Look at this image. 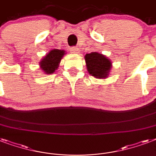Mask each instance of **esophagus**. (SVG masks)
<instances>
[{
    "label": "esophagus",
    "instance_id": "34e87169",
    "mask_svg": "<svg viewBox=\"0 0 156 156\" xmlns=\"http://www.w3.org/2000/svg\"><path fill=\"white\" fill-rule=\"evenodd\" d=\"M70 52L71 53H73V54L79 53V48L77 47H72L70 48Z\"/></svg>",
    "mask_w": 156,
    "mask_h": 156
}]
</instances>
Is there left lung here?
I'll list each match as a JSON object with an SVG mask.
<instances>
[{
	"instance_id": "left-lung-1",
	"label": "left lung",
	"mask_w": 156,
	"mask_h": 156,
	"mask_svg": "<svg viewBox=\"0 0 156 156\" xmlns=\"http://www.w3.org/2000/svg\"><path fill=\"white\" fill-rule=\"evenodd\" d=\"M86 65L88 73L97 78L108 77L112 68V61L107 56L98 52L86 54Z\"/></svg>"
}]
</instances>
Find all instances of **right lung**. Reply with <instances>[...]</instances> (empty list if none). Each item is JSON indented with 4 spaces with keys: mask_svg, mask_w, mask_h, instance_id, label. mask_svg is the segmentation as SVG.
Segmentation results:
<instances>
[{
    "mask_svg": "<svg viewBox=\"0 0 156 156\" xmlns=\"http://www.w3.org/2000/svg\"><path fill=\"white\" fill-rule=\"evenodd\" d=\"M65 54L64 50L52 49L40 61V69L47 74L53 73L58 69L59 64Z\"/></svg>",
    "mask_w": 156,
    "mask_h": 156,
    "instance_id": "1",
    "label": "right lung"
}]
</instances>
